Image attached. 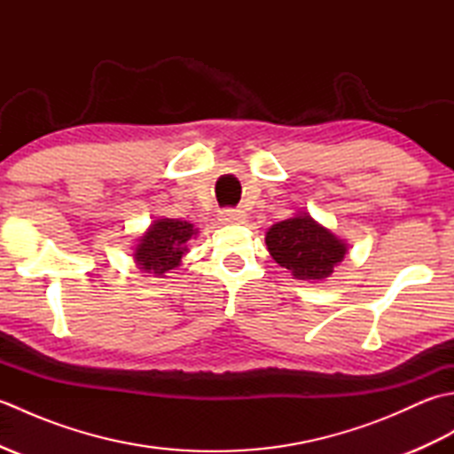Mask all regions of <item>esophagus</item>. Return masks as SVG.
Segmentation results:
<instances>
[{
    "mask_svg": "<svg viewBox=\"0 0 454 454\" xmlns=\"http://www.w3.org/2000/svg\"><path fill=\"white\" fill-rule=\"evenodd\" d=\"M246 220V212L239 208H224L220 210V222L222 224H242Z\"/></svg>",
    "mask_w": 454,
    "mask_h": 454,
    "instance_id": "34e87169",
    "label": "esophagus"
}]
</instances>
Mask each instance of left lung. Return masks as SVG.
Instances as JSON below:
<instances>
[{
  "instance_id": "1",
  "label": "left lung",
  "mask_w": 454,
  "mask_h": 454,
  "mask_svg": "<svg viewBox=\"0 0 454 454\" xmlns=\"http://www.w3.org/2000/svg\"><path fill=\"white\" fill-rule=\"evenodd\" d=\"M265 244L275 262L301 281H324L347 254L343 239L308 212L277 222L265 234Z\"/></svg>"
}]
</instances>
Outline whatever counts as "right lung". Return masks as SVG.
<instances>
[{
  "label": "right lung",
  "instance_id": "1",
  "mask_svg": "<svg viewBox=\"0 0 454 454\" xmlns=\"http://www.w3.org/2000/svg\"><path fill=\"white\" fill-rule=\"evenodd\" d=\"M199 234V228L179 218H158L140 236L134 262L144 273L166 275L181 263V257L187 254V242Z\"/></svg>",
  "mask_w": 454,
  "mask_h": 454
}]
</instances>
